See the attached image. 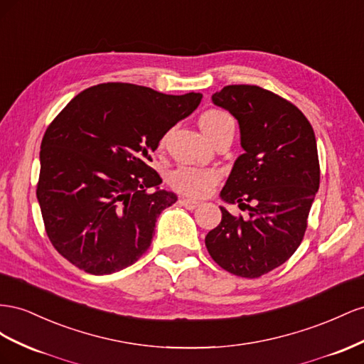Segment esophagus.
Here are the masks:
<instances>
[{
  "instance_id": "obj_1",
  "label": "esophagus",
  "mask_w": 364,
  "mask_h": 364,
  "mask_svg": "<svg viewBox=\"0 0 364 364\" xmlns=\"http://www.w3.org/2000/svg\"><path fill=\"white\" fill-rule=\"evenodd\" d=\"M180 204L183 207H186V209H189V210H193V209H196V207L200 205L198 201H193V200H189V198H181Z\"/></svg>"
}]
</instances>
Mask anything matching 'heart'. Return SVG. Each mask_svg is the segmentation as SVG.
I'll use <instances>...</instances> for the list:
<instances>
[{
  "label": "heart",
  "instance_id": "b5f03b06",
  "mask_svg": "<svg viewBox=\"0 0 364 364\" xmlns=\"http://www.w3.org/2000/svg\"><path fill=\"white\" fill-rule=\"evenodd\" d=\"M200 127L203 132L212 141L224 131H233L235 122L230 114L221 109H209L200 117ZM221 173L215 169H201L195 166H180L172 171L169 183L172 188L183 195L201 198L207 195L213 186L220 181Z\"/></svg>",
  "mask_w": 364,
  "mask_h": 364
}]
</instances>
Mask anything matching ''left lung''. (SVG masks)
Masks as SVG:
<instances>
[{"label": "left lung", "mask_w": 364, "mask_h": 364, "mask_svg": "<svg viewBox=\"0 0 364 364\" xmlns=\"http://www.w3.org/2000/svg\"><path fill=\"white\" fill-rule=\"evenodd\" d=\"M240 123L244 154L221 200L248 209V220L220 207L221 223L205 236L207 252L225 272L261 277L287 262L306 230L320 184L313 127L291 102L256 85H228L212 96Z\"/></svg>", "instance_id": "left-lung-1"}]
</instances>
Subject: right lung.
Wrapping results in <instances>:
<instances>
[{"mask_svg": "<svg viewBox=\"0 0 364 364\" xmlns=\"http://www.w3.org/2000/svg\"><path fill=\"white\" fill-rule=\"evenodd\" d=\"M203 95H163L109 82L71 99L41 143L36 196L50 242L90 274H111L148 250L159 215L176 201L149 161ZM155 188L154 193L149 189Z\"/></svg>", "mask_w": 364, "mask_h": 364, "instance_id": "1", "label": "right lung"}]
</instances>
